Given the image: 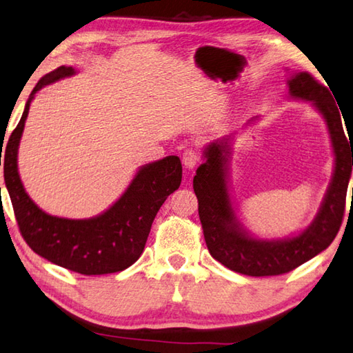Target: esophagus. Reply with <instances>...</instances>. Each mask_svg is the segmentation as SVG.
Returning <instances> with one entry per match:
<instances>
[{
    "mask_svg": "<svg viewBox=\"0 0 353 353\" xmlns=\"http://www.w3.org/2000/svg\"><path fill=\"white\" fill-rule=\"evenodd\" d=\"M182 162H183V165H185V168L194 170L196 165L199 163V154H197V151L192 150V148L185 150L183 154H182Z\"/></svg>",
    "mask_w": 353,
    "mask_h": 353,
    "instance_id": "esophagus-1",
    "label": "esophagus"
}]
</instances>
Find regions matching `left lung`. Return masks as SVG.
I'll return each instance as SVG.
<instances>
[{"label":"left lung","mask_w":353,"mask_h":353,"mask_svg":"<svg viewBox=\"0 0 353 353\" xmlns=\"http://www.w3.org/2000/svg\"><path fill=\"white\" fill-rule=\"evenodd\" d=\"M288 85L292 98L312 102L323 114L335 154L332 181L312 223L299 236L279 240L255 239L245 230L236 217L228 191V162L232 136L211 142L205 148V162L197 168L192 181L199 200L200 223L210 254L231 271L251 277L286 274L314 259L336 237L346 210L353 142L350 137L347 139L349 133L344 134L340 110L327 87L307 72L292 74Z\"/></svg>","instance_id":"1"}]
</instances>
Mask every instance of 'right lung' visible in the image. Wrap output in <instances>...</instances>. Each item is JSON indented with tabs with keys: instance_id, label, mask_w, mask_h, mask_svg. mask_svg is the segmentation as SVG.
<instances>
[{
	"instance_id": "right-lung-1",
	"label": "right lung",
	"mask_w": 353,
	"mask_h": 353,
	"mask_svg": "<svg viewBox=\"0 0 353 353\" xmlns=\"http://www.w3.org/2000/svg\"><path fill=\"white\" fill-rule=\"evenodd\" d=\"M61 65L33 88L24 113L7 142L4 153L6 188L26 243L52 263L82 275L119 272L141 257L157 211L182 182L177 156L143 165L125 192L107 211L92 219H64L43 211L27 194L18 172V147L33 96L41 88L74 74ZM0 150V165H1Z\"/></svg>"
}]
</instances>
